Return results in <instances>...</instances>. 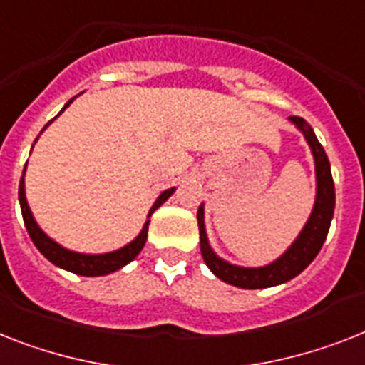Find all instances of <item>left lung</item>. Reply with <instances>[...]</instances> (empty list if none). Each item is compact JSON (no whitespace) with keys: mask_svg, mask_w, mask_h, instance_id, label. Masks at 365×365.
I'll return each mask as SVG.
<instances>
[{"mask_svg":"<svg viewBox=\"0 0 365 365\" xmlns=\"http://www.w3.org/2000/svg\"><path fill=\"white\" fill-rule=\"evenodd\" d=\"M289 121L304 135L307 146L311 150L313 161H315V178H317V192L315 204L309 213V219L304 225V229L296 236V240L289 245V250L281 255L279 259L259 268H247V266L230 264L229 260L221 259L210 245L208 234H206V225H204V204L198 206L197 221L198 230H200V253L212 274L219 277L225 283L240 289H268V287L287 283L298 274H302L307 266L315 260V257L321 251L322 244L330 230L331 217H334V208H336V189H334V180H331L330 161H328L327 152L317 140L315 133L311 129L304 118L290 115Z\"/></svg>","mask_w":365,"mask_h":365,"instance_id":"1","label":"left lung"}]
</instances>
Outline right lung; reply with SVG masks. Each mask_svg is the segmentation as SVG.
Segmentation results:
<instances>
[{
  "instance_id": "add662e5",
  "label": "right lung",
  "mask_w": 365,
  "mask_h": 365,
  "mask_svg": "<svg viewBox=\"0 0 365 365\" xmlns=\"http://www.w3.org/2000/svg\"><path fill=\"white\" fill-rule=\"evenodd\" d=\"M75 99L76 97H73L71 101H67L63 108H61V112H63L65 108H67V106H69ZM61 112H59V114H61ZM58 115H56V118H58ZM52 121H48V123L43 127V131L50 125V123H52ZM37 140H38V136L35 138V142ZM31 150H34V146H31ZM26 167H28V163H26ZM26 167H24V170H22V178H20L19 200H20V210H22L24 225H26V229H28L29 238H31V242L35 244V247H37V250L41 251V253H43L44 257L50 260V262H52V264L58 266V268H61V269H67V272H73V274H76V275H86V277H99V275L112 274V272H115V269L123 268V266L129 264L131 260H135L136 255L140 253L142 247H144V244H146L148 225H150V217H152V213L155 212V210L159 208L163 202H167L168 198H170V195L176 191V187H170V189H167V191H163L161 195L157 197V200L153 202V206L150 208V212H148V219H146V223H144V227H142V230L138 232V236H136L135 240H131V242H129L127 245H123V247H120V250H115V251H108V253H96V255L78 253V251H71V250H67V247H63L61 244H58L56 240L50 238L48 234L44 232V230L37 225V221H35V217H34V213H31V210H29L28 198H26V182H24V176H26Z\"/></svg>"
}]
</instances>
